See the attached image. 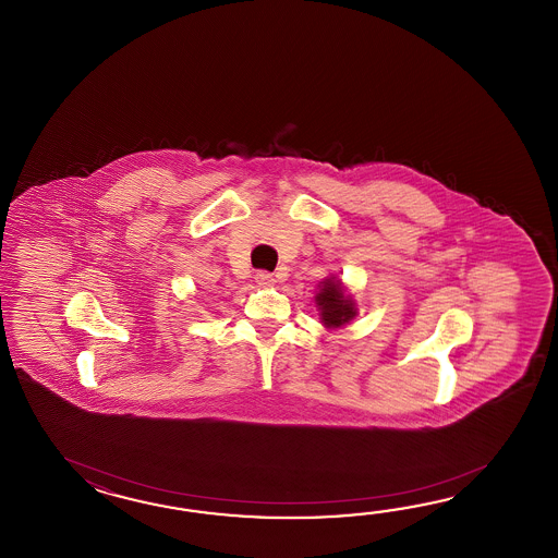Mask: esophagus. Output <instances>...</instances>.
Instances as JSON below:
<instances>
[{"label": "esophagus", "instance_id": "1", "mask_svg": "<svg viewBox=\"0 0 558 558\" xmlns=\"http://www.w3.org/2000/svg\"><path fill=\"white\" fill-rule=\"evenodd\" d=\"M255 281L263 284V287H269V284L275 283V277L274 274H269V271H257V275H255Z\"/></svg>", "mask_w": 558, "mask_h": 558}]
</instances>
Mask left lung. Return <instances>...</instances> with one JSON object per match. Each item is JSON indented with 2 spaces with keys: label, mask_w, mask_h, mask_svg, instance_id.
Masks as SVG:
<instances>
[{
  "label": "left lung",
  "mask_w": 558,
  "mask_h": 558,
  "mask_svg": "<svg viewBox=\"0 0 558 558\" xmlns=\"http://www.w3.org/2000/svg\"><path fill=\"white\" fill-rule=\"evenodd\" d=\"M317 305L320 308L323 323L329 327H341L356 315L355 303L349 296H344L341 283L331 279L323 281V289L317 295Z\"/></svg>",
  "instance_id": "1"
}]
</instances>
